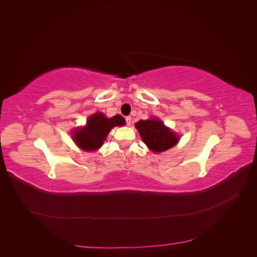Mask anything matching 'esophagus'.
Returning a JSON list of instances; mask_svg holds the SVG:
<instances>
[{
	"label": "esophagus",
	"mask_w": 257,
	"mask_h": 257,
	"mask_svg": "<svg viewBox=\"0 0 257 257\" xmlns=\"http://www.w3.org/2000/svg\"><path fill=\"white\" fill-rule=\"evenodd\" d=\"M125 122H126V124L127 125H131V123H132V118L130 115H127V116H125Z\"/></svg>",
	"instance_id": "34e87169"
}]
</instances>
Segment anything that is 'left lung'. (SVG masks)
Instances as JSON below:
<instances>
[{
    "label": "left lung",
    "instance_id": "8db88e82",
    "mask_svg": "<svg viewBox=\"0 0 257 257\" xmlns=\"http://www.w3.org/2000/svg\"><path fill=\"white\" fill-rule=\"evenodd\" d=\"M135 126L141 134L143 142L153 152L166 151L178 143L176 134L158 119L141 120Z\"/></svg>",
    "mask_w": 257,
    "mask_h": 257
}]
</instances>
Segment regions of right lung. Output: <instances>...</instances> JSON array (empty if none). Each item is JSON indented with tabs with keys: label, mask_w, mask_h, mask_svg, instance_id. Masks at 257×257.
<instances>
[{
	"label": "right lung",
	"mask_w": 257,
	"mask_h": 257,
	"mask_svg": "<svg viewBox=\"0 0 257 257\" xmlns=\"http://www.w3.org/2000/svg\"><path fill=\"white\" fill-rule=\"evenodd\" d=\"M125 124V120L120 114L112 118H106L103 113L91 115L87 125L74 132V141L82 150L93 151L103 145L108 133L114 126H121Z\"/></svg>",
	"instance_id": "right-lung-1"
}]
</instances>
